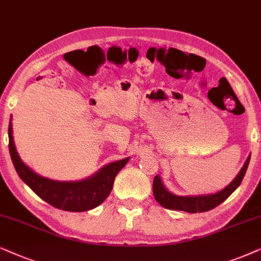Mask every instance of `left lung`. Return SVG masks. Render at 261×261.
<instances>
[{
	"label": "left lung",
	"instance_id": "obj_1",
	"mask_svg": "<svg viewBox=\"0 0 261 261\" xmlns=\"http://www.w3.org/2000/svg\"><path fill=\"white\" fill-rule=\"evenodd\" d=\"M251 160V155H248L245 165L240 169L239 174L235 176L234 180L224 187L223 190L218 191L216 193L211 194H198V196H176V194L169 192L163 185L161 178L158 174L152 181V192L154 197L160 205L169 210L185 211V213H204L209 211L217 205H220L222 201H224L234 191L238 189L241 184L242 179L247 171V167Z\"/></svg>",
	"mask_w": 261,
	"mask_h": 261
}]
</instances>
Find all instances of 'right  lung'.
Returning <instances> with one entry per match:
<instances>
[{
  "label": "right lung",
  "instance_id": "obj_1",
  "mask_svg": "<svg viewBox=\"0 0 261 261\" xmlns=\"http://www.w3.org/2000/svg\"><path fill=\"white\" fill-rule=\"evenodd\" d=\"M8 137L10 158L20 179L50 205L71 213H82L99 206L112 191L116 175L130 160V158H125L111 162L86 179L60 181L37 174L20 159L14 143L12 118L9 120Z\"/></svg>",
  "mask_w": 261,
  "mask_h": 261
}]
</instances>
